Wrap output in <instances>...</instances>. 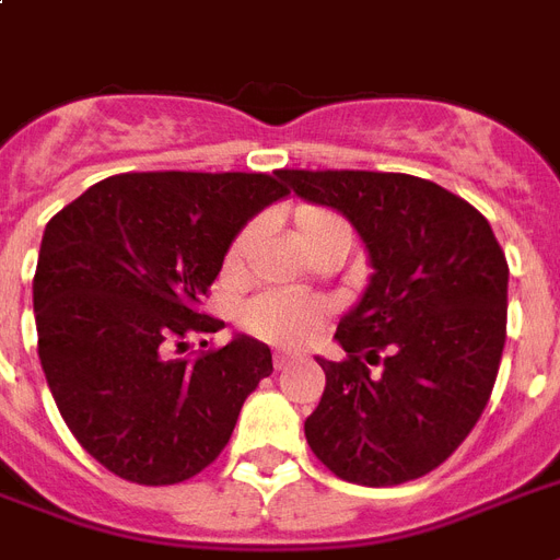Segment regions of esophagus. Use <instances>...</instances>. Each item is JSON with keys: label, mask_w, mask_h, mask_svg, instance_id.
I'll use <instances>...</instances> for the list:
<instances>
[{"label": "esophagus", "mask_w": 560, "mask_h": 560, "mask_svg": "<svg viewBox=\"0 0 560 560\" xmlns=\"http://www.w3.org/2000/svg\"><path fill=\"white\" fill-rule=\"evenodd\" d=\"M296 354H288V351H279V354H276V358H272V366H276V369H279V372H281V369H288L290 366V363H296Z\"/></svg>", "instance_id": "obj_1"}]
</instances>
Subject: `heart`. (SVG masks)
Here are the masks:
<instances>
[{
	"instance_id": "b5f03b06",
	"label": "heart",
	"mask_w": 560,
	"mask_h": 560,
	"mask_svg": "<svg viewBox=\"0 0 560 560\" xmlns=\"http://www.w3.org/2000/svg\"><path fill=\"white\" fill-rule=\"evenodd\" d=\"M334 232H346L342 223L334 211L323 209V206H302L296 211V235L305 244H316L319 237L334 235ZM253 232L241 229L229 246L226 261L229 267H235L249 249ZM244 323L249 325V331L270 342H284V346H299V342L311 340L325 323V305L311 296L293 293V290H272V293H261L255 296L249 305L244 307Z\"/></svg>"
}]
</instances>
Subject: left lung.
Listing matches in <instances>:
<instances>
[{"label":"left lung","mask_w":560,"mask_h":560,"mask_svg":"<svg viewBox=\"0 0 560 560\" xmlns=\"http://www.w3.org/2000/svg\"><path fill=\"white\" fill-rule=\"evenodd\" d=\"M288 191L342 211L372 279L319 360L307 416L316 459L346 482L400 486L435 470L482 416L505 346L509 264L491 223L430 179L381 171H276Z\"/></svg>","instance_id":"8db88e82"}]
</instances>
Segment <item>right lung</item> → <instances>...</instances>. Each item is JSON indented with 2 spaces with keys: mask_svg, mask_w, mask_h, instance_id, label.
Wrapping results in <instances>:
<instances>
[{
  "mask_svg": "<svg viewBox=\"0 0 560 560\" xmlns=\"http://www.w3.org/2000/svg\"><path fill=\"white\" fill-rule=\"evenodd\" d=\"M288 188L270 174L148 171L95 183L48 220L34 272L37 351L66 427L107 470L174 486L226 447L272 372L264 342L177 358L235 235ZM206 346V342H202Z\"/></svg>",
  "mask_w": 560,
  "mask_h": 560,
  "instance_id": "obj_1",
  "label": "right lung"
}]
</instances>
